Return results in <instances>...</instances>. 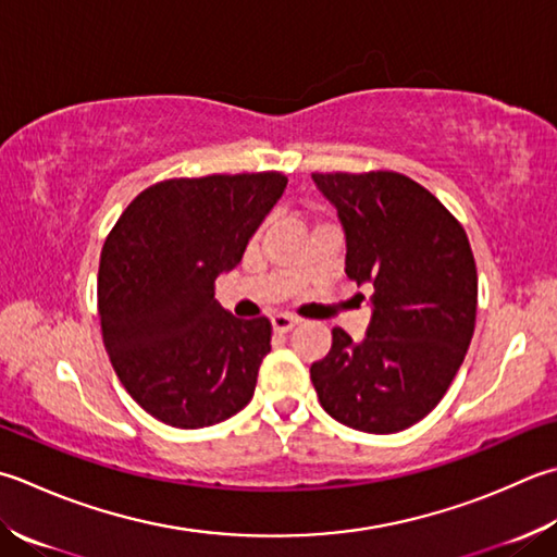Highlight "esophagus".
<instances>
[{
  "mask_svg": "<svg viewBox=\"0 0 557 557\" xmlns=\"http://www.w3.org/2000/svg\"><path fill=\"white\" fill-rule=\"evenodd\" d=\"M270 323L275 333H289L294 325H297V319H292V315H285V313H277V315H272Z\"/></svg>",
  "mask_w": 557,
  "mask_h": 557,
  "instance_id": "obj_1",
  "label": "esophagus"
}]
</instances>
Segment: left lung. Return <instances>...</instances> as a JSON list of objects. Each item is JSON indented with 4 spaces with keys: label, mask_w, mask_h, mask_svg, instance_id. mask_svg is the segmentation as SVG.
<instances>
[{
    "label": "left lung",
    "mask_w": 557,
    "mask_h": 557,
    "mask_svg": "<svg viewBox=\"0 0 557 557\" xmlns=\"http://www.w3.org/2000/svg\"><path fill=\"white\" fill-rule=\"evenodd\" d=\"M345 228V272L374 287L372 321L355 343L333 329L311 364L323 410L347 428L391 434L444 398L471 345L478 272L459 220L396 171L313 173Z\"/></svg>",
    "instance_id": "left-lung-1"
}]
</instances>
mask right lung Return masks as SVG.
I'll list each match as a JSON object with an SVG mask.
<instances>
[{
	"label": "right lung",
	"instance_id": "right-lung-1",
	"mask_svg": "<svg viewBox=\"0 0 557 557\" xmlns=\"http://www.w3.org/2000/svg\"><path fill=\"white\" fill-rule=\"evenodd\" d=\"M285 188L277 171L161 181L108 234L98 265L103 345L151 418L210 428L253 398L272 325L224 311L214 280L242 263Z\"/></svg>",
	"mask_w": 557,
	"mask_h": 557
}]
</instances>
